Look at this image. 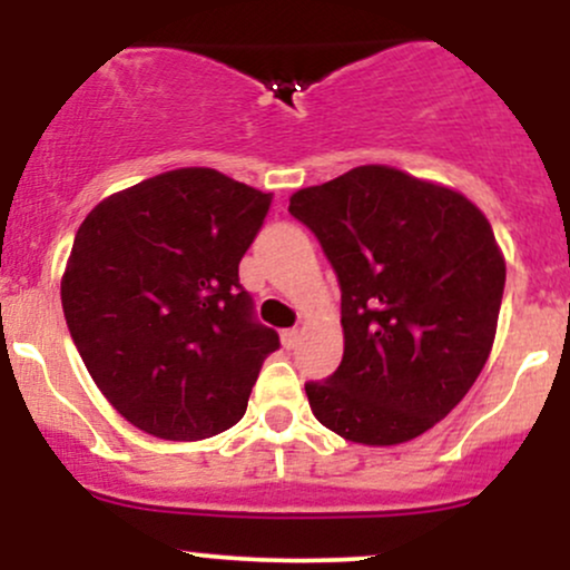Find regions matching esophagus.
Wrapping results in <instances>:
<instances>
[{
    "label": "esophagus",
    "instance_id": "esophagus-1",
    "mask_svg": "<svg viewBox=\"0 0 570 570\" xmlns=\"http://www.w3.org/2000/svg\"><path fill=\"white\" fill-rule=\"evenodd\" d=\"M299 330H284L281 332V343H284V348H297V343H299Z\"/></svg>",
    "mask_w": 570,
    "mask_h": 570
}]
</instances>
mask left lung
I'll return each mask as SVG.
<instances>
[{
  "label": "left lung",
  "mask_w": 570,
  "mask_h": 570,
  "mask_svg": "<svg viewBox=\"0 0 570 570\" xmlns=\"http://www.w3.org/2000/svg\"><path fill=\"white\" fill-rule=\"evenodd\" d=\"M289 212L343 292V362L305 383L313 415L356 444L415 440L466 396L493 348L507 281L493 227L458 189L391 166L297 189Z\"/></svg>",
  "instance_id": "1"
}]
</instances>
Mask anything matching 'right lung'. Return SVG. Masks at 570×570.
<instances>
[{"mask_svg": "<svg viewBox=\"0 0 570 570\" xmlns=\"http://www.w3.org/2000/svg\"><path fill=\"white\" fill-rule=\"evenodd\" d=\"M267 208L271 193L176 168L85 217L61 278L63 316L90 377L136 429L195 442L244 417L278 348L238 281Z\"/></svg>", "mask_w": 570, "mask_h": 570, "instance_id": "add662e5", "label": "right lung"}]
</instances>
